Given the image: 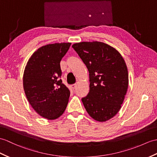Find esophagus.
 Wrapping results in <instances>:
<instances>
[{"label":"esophagus","instance_id":"obj_1","mask_svg":"<svg viewBox=\"0 0 157 157\" xmlns=\"http://www.w3.org/2000/svg\"><path fill=\"white\" fill-rule=\"evenodd\" d=\"M76 87H77V84H76V83H75V84H72V85H71V88H72L73 90L75 89Z\"/></svg>","mask_w":157,"mask_h":157}]
</instances>
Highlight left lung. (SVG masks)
<instances>
[{
	"instance_id": "8db88e82",
	"label": "left lung",
	"mask_w": 157,
	"mask_h": 157,
	"mask_svg": "<svg viewBox=\"0 0 157 157\" xmlns=\"http://www.w3.org/2000/svg\"><path fill=\"white\" fill-rule=\"evenodd\" d=\"M89 71L90 92L82 101L96 121L111 119L121 108L128 86V73L122 56L102 42H80L72 45Z\"/></svg>"
}]
</instances>
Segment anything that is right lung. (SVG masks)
I'll list each match as a JSON object with an SVG mask.
<instances>
[{
	"mask_svg": "<svg viewBox=\"0 0 157 157\" xmlns=\"http://www.w3.org/2000/svg\"><path fill=\"white\" fill-rule=\"evenodd\" d=\"M71 44L53 43L40 47L25 66V95L33 108L44 118L57 119L67 107L70 92L60 79V61Z\"/></svg>",
	"mask_w": 157,
	"mask_h": 157,
	"instance_id": "obj_1",
	"label": "right lung"
}]
</instances>
